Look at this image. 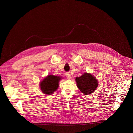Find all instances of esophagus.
Returning a JSON list of instances; mask_svg holds the SVG:
<instances>
[{
    "mask_svg": "<svg viewBox=\"0 0 133 133\" xmlns=\"http://www.w3.org/2000/svg\"><path fill=\"white\" fill-rule=\"evenodd\" d=\"M66 77L68 79H70L71 78V75L69 74V73H66Z\"/></svg>",
    "mask_w": 133,
    "mask_h": 133,
    "instance_id": "obj_1",
    "label": "esophagus"
}]
</instances>
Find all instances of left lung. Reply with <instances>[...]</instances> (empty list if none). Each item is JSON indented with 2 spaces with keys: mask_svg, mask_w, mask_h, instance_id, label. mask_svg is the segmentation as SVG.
I'll return each mask as SVG.
<instances>
[{
  "mask_svg": "<svg viewBox=\"0 0 133 133\" xmlns=\"http://www.w3.org/2000/svg\"><path fill=\"white\" fill-rule=\"evenodd\" d=\"M77 86L84 95L91 94L98 86V82L94 75L89 73H84L79 77L75 78Z\"/></svg>",
  "mask_w": 133,
  "mask_h": 133,
  "instance_id": "1",
  "label": "left lung"
}]
</instances>
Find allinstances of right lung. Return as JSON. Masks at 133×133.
<instances>
[{
	"label": "right lung",
	"instance_id": "1",
	"mask_svg": "<svg viewBox=\"0 0 133 133\" xmlns=\"http://www.w3.org/2000/svg\"><path fill=\"white\" fill-rule=\"evenodd\" d=\"M61 77L49 75L40 82V88L43 93L46 95H52L58 88Z\"/></svg>",
	"mask_w": 133,
	"mask_h": 133
}]
</instances>
